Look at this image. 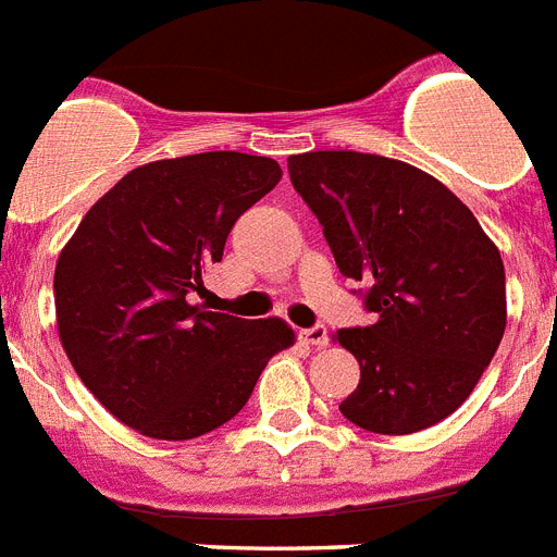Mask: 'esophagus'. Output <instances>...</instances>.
<instances>
[{"label": "esophagus", "instance_id": "esophagus-1", "mask_svg": "<svg viewBox=\"0 0 557 557\" xmlns=\"http://www.w3.org/2000/svg\"><path fill=\"white\" fill-rule=\"evenodd\" d=\"M305 342L312 344V347H327L330 344V333L324 324H315V327L305 330Z\"/></svg>", "mask_w": 557, "mask_h": 557}]
</instances>
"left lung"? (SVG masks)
<instances>
[{"label":"left lung","mask_w":557,"mask_h":557,"mask_svg":"<svg viewBox=\"0 0 557 557\" xmlns=\"http://www.w3.org/2000/svg\"><path fill=\"white\" fill-rule=\"evenodd\" d=\"M287 170L372 312L367 327L335 333L361 367L342 416L381 435L453 416L507 327L498 247L453 190L398 159L312 150L289 156Z\"/></svg>","instance_id":"obj_1"}]
</instances>
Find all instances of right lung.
<instances>
[{"mask_svg":"<svg viewBox=\"0 0 557 557\" xmlns=\"http://www.w3.org/2000/svg\"><path fill=\"white\" fill-rule=\"evenodd\" d=\"M282 178L236 150L141 164L85 213L53 275L62 347L85 387L147 438L187 441L236 416L293 344L282 319L193 305L245 210Z\"/></svg>","mask_w":557,"mask_h":557,"instance_id":"right-lung-1","label":"right lung"}]
</instances>
